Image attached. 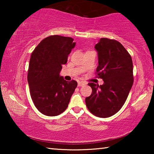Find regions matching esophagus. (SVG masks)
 I'll use <instances>...</instances> for the list:
<instances>
[{"mask_svg":"<svg viewBox=\"0 0 154 154\" xmlns=\"http://www.w3.org/2000/svg\"><path fill=\"white\" fill-rule=\"evenodd\" d=\"M83 85H84V83H83V82H78V86H79V87L83 86Z\"/></svg>","mask_w":154,"mask_h":154,"instance_id":"34e87169","label":"esophagus"}]
</instances>
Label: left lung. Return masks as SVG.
Instances as JSON below:
<instances>
[{"label": "left lung", "instance_id": "left-lung-1", "mask_svg": "<svg viewBox=\"0 0 154 154\" xmlns=\"http://www.w3.org/2000/svg\"><path fill=\"white\" fill-rule=\"evenodd\" d=\"M94 48L98 58L96 73L104 83H88L92 92L85 103L93 115L105 118L118 113L126 102L133 84V64L128 52L116 40L102 38Z\"/></svg>", "mask_w": 154, "mask_h": 154}]
</instances>
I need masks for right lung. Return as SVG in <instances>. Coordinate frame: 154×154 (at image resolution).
<instances>
[{
  "mask_svg": "<svg viewBox=\"0 0 154 154\" xmlns=\"http://www.w3.org/2000/svg\"><path fill=\"white\" fill-rule=\"evenodd\" d=\"M75 44L72 38L51 35L41 41L31 54L28 83L34 105L43 115L63 113L77 86L76 81L66 82L60 75Z\"/></svg>",
  "mask_w": 154,
  "mask_h": 154,
  "instance_id": "obj_1",
  "label": "right lung"
}]
</instances>
